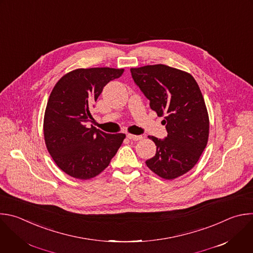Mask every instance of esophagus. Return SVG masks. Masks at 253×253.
Wrapping results in <instances>:
<instances>
[{"label": "esophagus", "mask_w": 253, "mask_h": 253, "mask_svg": "<svg viewBox=\"0 0 253 253\" xmlns=\"http://www.w3.org/2000/svg\"><path fill=\"white\" fill-rule=\"evenodd\" d=\"M127 138L133 141H139L142 139V136L140 135H133V134H127Z\"/></svg>", "instance_id": "1"}]
</instances>
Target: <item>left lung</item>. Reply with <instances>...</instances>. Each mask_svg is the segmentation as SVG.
<instances>
[{
	"label": "left lung",
	"mask_w": 253,
	"mask_h": 253,
	"mask_svg": "<svg viewBox=\"0 0 253 253\" xmlns=\"http://www.w3.org/2000/svg\"><path fill=\"white\" fill-rule=\"evenodd\" d=\"M130 70L151 109L165 116L168 132L165 139L149 136L157 151L146 165L163 179H176L198 163L208 144L210 120L201 89L190 73L165 64Z\"/></svg>",
	"instance_id": "obj_1"
}]
</instances>
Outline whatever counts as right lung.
<instances>
[{"label":"right lung","mask_w":253,"mask_h":253,"mask_svg":"<svg viewBox=\"0 0 253 253\" xmlns=\"http://www.w3.org/2000/svg\"><path fill=\"white\" fill-rule=\"evenodd\" d=\"M124 69L78 68L54 85L44 112L43 135L48 153L64 173L88 180L104 171L125 134H107L91 125V109L106 84Z\"/></svg>","instance_id":"right-lung-1"}]
</instances>
